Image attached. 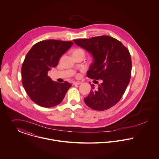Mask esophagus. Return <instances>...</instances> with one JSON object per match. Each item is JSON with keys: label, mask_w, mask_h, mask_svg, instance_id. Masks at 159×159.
Listing matches in <instances>:
<instances>
[{"label": "esophagus", "mask_w": 159, "mask_h": 159, "mask_svg": "<svg viewBox=\"0 0 159 159\" xmlns=\"http://www.w3.org/2000/svg\"><path fill=\"white\" fill-rule=\"evenodd\" d=\"M81 84H82V82H80V81H76V82H73L74 85H80Z\"/></svg>", "instance_id": "esophagus-1"}]
</instances>
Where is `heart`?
<instances>
[{
    "label": "heart",
    "instance_id": "heart-1",
    "mask_svg": "<svg viewBox=\"0 0 159 159\" xmlns=\"http://www.w3.org/2000/svg\"><path fill=\"white\" fill-rule=\"evenodd\" d=\"M85 52L82 48H76L75 49L73 52L72 55H85Z\"/></svg>",
    "mask_w": 159,
    "mask_h": 159
}]
</instances>
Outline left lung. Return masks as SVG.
<instances>
[{"label":"left lung","mask_w":159,"mask_h":159,"mask_svg":"<svg viewBox=\"0 0 159 159\" xmlns=\"http://www.w3.org/2000/svg\"><path fill=\"white\" fill-rule=\"evenodd\" d=\"M73 41L93 57L87 77L102 82L97 89L91 85L89 94L84 98L86 105L94 110L109 109L120 101L130 80L132 60L129 50L109 36Z\"/></svg>","instance_id":"left-lung-1"}]
</instances>
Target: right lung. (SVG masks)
<instances>
[{
    "instance_id": "right-lung-1",
    "label": "right lung",
    "mask_w": 159,
    "mask_h": 159,
    "mask_svg": "<svg viewBox=\"0 0 159 159\" xmlns=\"http://www.w3.org/2000/svg\"><path fill=\"white\" fill-rule=\"evenodd\" d=\"M72 41L48 39L34 44L22 65V83L30 98L37 105L52 107L60 104L68 89V82H53L48 72L57 66L63 53L72 46Z\"/></svg>"
}]
</instances>
